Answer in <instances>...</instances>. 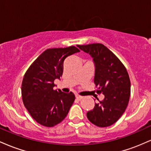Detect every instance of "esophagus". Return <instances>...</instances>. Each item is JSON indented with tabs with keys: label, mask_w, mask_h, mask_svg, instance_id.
<instances>
[{
	"label": "esophagus",
	"mask_w": 151,
	"mask_h": 151,
	"mask_svg": "<svg viewBox=\"0 0 151 151\" xmlns=\"http://www.w3.org/2000/svg\"><path fill=\"white\" fill-rule=\"evenodd\" d=\"M75 96H76V99H77V100H79V101H80V100H81L83 99V96H81L79 94H76Z\"/></svg>",
	"instance_id": "1"
}]
</instances>
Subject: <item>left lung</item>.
<instances>
[{"label": "left lung", "mask_w": 151, "mask_h": 151, "mask_svg": "<svg viewBox=\"0 0 151 151\" xmlns=\"http://www.w3.org/2000/svg\"><path fill=\"white\" fill-rule=\"evenodd\" d=\"M77 46L93 58L96 93L104 95L103 101L95 104L86 116L99 127L111 126L123 115L129 104L131 81L127 70L120 60L101 43Z\"/></svg>", "instance_id": "1"}]
</instances>
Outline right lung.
Instances as JSON below:
<instances>
[{"instance_id":"right-lung-1","label":"right lung","mask_w":151,"mask_h":151,"mask_svg":"<svg viewBox=\"0 0 151 151\" xmlns=\"http://www.w3.org/2000/svg\"><path fill=\"white\" fill-rule=\"evenodd\" d=\"M79 51L75 46L47 49L26 71L21 86L22 101L40 125L53 127L67 116L75 96L71 91L66 93L54 89V81L62 75L65 59Z\"/></svg>"}]
</instances>
